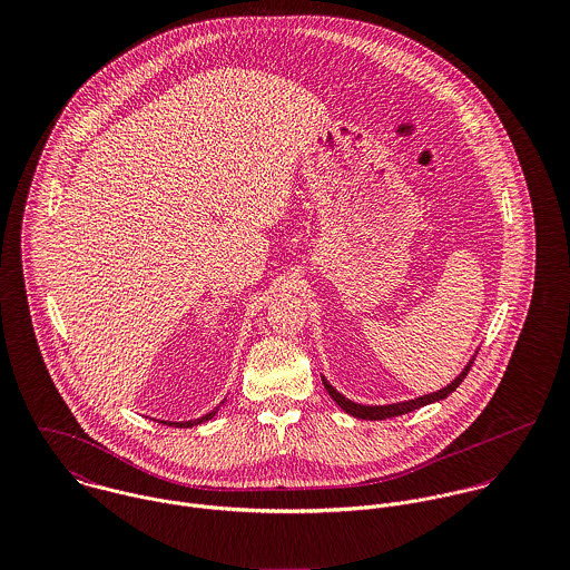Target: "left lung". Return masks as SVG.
Returning <instances> with one entry per match:
<instances>
[{
    "instance_id": "1",
    "label": "left lung",
    "mask_w": 570,
    "mask_h": 570,
    "mask_svg": "<svg viewBox=\"0 0 570 570\" xmlns=\"http://www.w3.org/2000/svg\"><path fill=\"white\" fill-rule=\"evenodd\" d=\"M472 364H474V357L465 364V368H463L445 389H441V391H436V393L421 395V397H414V400H407V402L386 404V406H364V404H355V402L346 400L342 393H337V391L326 382L325 377H323V384H325L326 393L331 395V400H333L337 406L342 407L344 412H348L351 416H355V419H366V421H382V419L400 416V414H406V412H412V410H416V407L428 406V404H434V402L445 400L448 395H452V393L461 386V382H463L465 375L470 373Z\"/></svg>"
}]
</instances>
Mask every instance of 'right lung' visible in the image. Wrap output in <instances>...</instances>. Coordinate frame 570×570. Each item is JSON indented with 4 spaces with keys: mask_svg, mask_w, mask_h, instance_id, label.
<instances>
[{
    "mask_svg": "<svg viewBox=\"0 0 570 570\" xmlns=\"http://www.w3.org/2000/svg\"><path fill=\"white\" fill-rule=\"evenodd\" d=\"M224 404V402H222ZM219 404V406H222ZM219 406L215 407V410H210L208 414H204V416H199V419H190V421H160V423H166V425H173V428H193V425H199V423H204V421H208V419H213L215 414H217V410Z\"/></svg>",
    "mask_w": 570,
    "mask_h": 570,
    "instance_id": "obj_1",
    "label": "right lung"
}]
</instances>
